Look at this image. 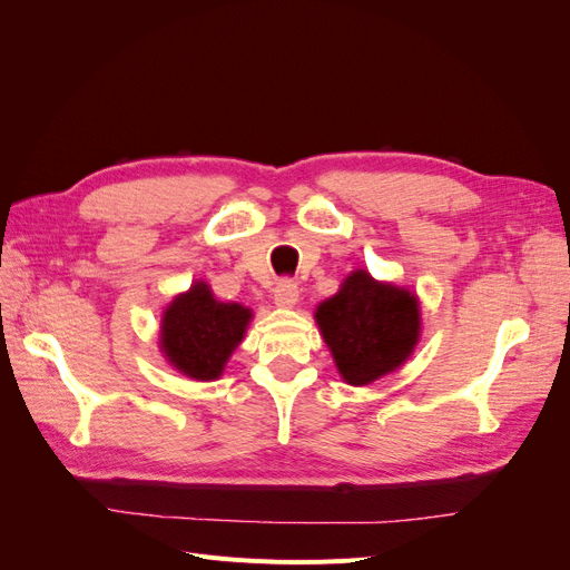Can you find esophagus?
Segmentation results:
<instances>
[{"mask_svg":"<svg viewBox=\"0 0 570 570\" xmlns=\"http://www.w3.org/2000/svg\"><path fill=\"white\" fill-rule=\"evenodd\" d=\"M273 299L278 306H295L299 299V287L292 278H283L273 287Z\"/></svg>","mask_w":570,"mask_h":570,"instance_id":"esophagus-1","label":"esophagus"}]
</instances>
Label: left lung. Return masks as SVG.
Instances as JSON below:
<instances>
[{"mask_svg":"<svg viewBox=\"0 0 570 570\" xmlns=\"http://www.w3.org/2000/svg\"><path fill=\"white\" fill-rule=\"evenodd\" d=\"M316 321L350 385H368L402 366L421 327L416 295L375 283L366 271H354L337 295L318 306Z\"/></svg>","mask_w":570,"mask_h":570,"instance_id":"obj_1","label":"left lung"}]
</instances>
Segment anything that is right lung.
Here are the masks:
<instances>
[{"mask_svg":"<svg viewBox=\"0 0 570 570\" xmlns=\"http://www.w3.org/2000/svg\"><path fill=\"white\" fill-rule=\"evenodd\" d=\"M249 318V308L216 302L209 285L197 283L168 304L161 321V350L187 377L214 381L243 342Z\"/></svg>","mask_w":570,"mask_h":570,"instance_id":"right-lung-1","label":"right lung"}]
</instances>
